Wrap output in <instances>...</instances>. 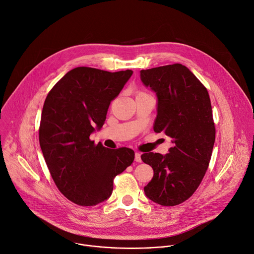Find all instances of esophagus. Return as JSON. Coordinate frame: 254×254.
Masks as SVG:
<instances>
[{"instance_id":"obj_1","label":"esophagus","mask_w":254,"mask_h":254,"mask_svg":"<svg viewBox=\"0 0 254 254\" xmlns=\"http://www.w3.org/2000/svg\"><path fill=\"white\" fill-rule=\"evenodd\" d=\"M140 153L139 152H135V154H134V161L136 162V163H140L141 162V158H140Z\"/></svg>"}]
</instances>
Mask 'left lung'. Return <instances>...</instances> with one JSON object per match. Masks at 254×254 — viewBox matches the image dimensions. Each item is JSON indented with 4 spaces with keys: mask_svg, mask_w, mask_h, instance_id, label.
<instances>
[{
    "mask_svg": "<svg viewBox=\"0 0 254 254\" xmlns=\"http://www.w3.org/2000/svg\"><path fill=\"white\" fill-rule=\"evenodd\" d=\"M140 79L158 96L154 130L172 137L169 154L144 153L154 170L146 196L162 206L188 200L201 184L215 141V125L207 88L184 65L175 63L140 70Z\"/></svg>",
    "mask_w": 254,
    "mask_h": 254,
    "instance_id": "8db88e82",
    "label": "left lung"
}]
</instances>
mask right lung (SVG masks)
<instances>
[{
    "instance_id": "obj_1",
    "label": "right lung",
    "mask_w": 254,
    "mask_h": 254,
    "mask_svg": "<svg viewBox=\"0 0 254 254\" xmlns=\"http://www.w3.org/2000/svg\"><path fill=\"white\" fill-rule=\"evenodd\" d=\"M132 74L91 67L70 70L49 91L39 127L40 147L58 190L71 202L95 206L113 193L114 179L134 160L128 148L111 150L89 138L103 126L111 101Z\"/></svg>"
}]
</instances>
